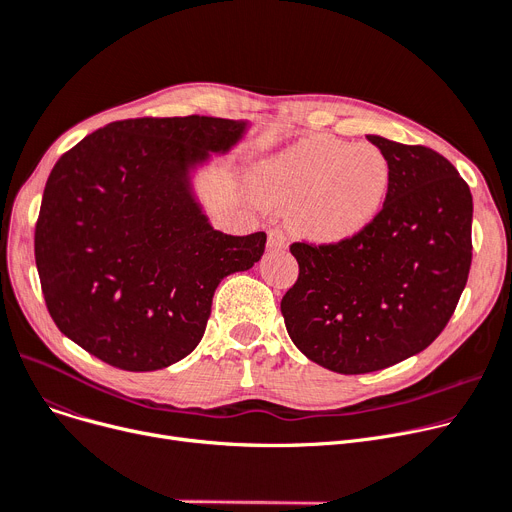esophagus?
<instances>
[{"mask_svg":"<svg viewBox=\"0 0 512 512\" xmlns=\"http://www.w3.org/2000/svg\"><path fill=\"white\" fill-rule=\"evenodd\" d=\"M268 250H283L287 246V233L279 227L268 229V242H266Z\"/></svg>","mask_w":512,"mask_h":512,"instance_id":"1","label":"esophagus"}]
</instances>
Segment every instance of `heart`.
Returning <instances> with one entry per match:
<instances>
[{
    "mask_svg": "<svg viewBox=\"0 0 512 512\" xmlns=\"http://www.w3.org/2000/svg\"><path fill=\"white\" fill-rule=\"evenodd\" d=\"M388 184L390 167L378 146L320 134L262 169L260 196L270 206H293L297 229L316 242H343L374 221Z\"/></svg>",
    "mask_w": 512,
    "mask_h": 512,
    "instance_id": "heart-1",
    "label": "heart"
}]
</instances>
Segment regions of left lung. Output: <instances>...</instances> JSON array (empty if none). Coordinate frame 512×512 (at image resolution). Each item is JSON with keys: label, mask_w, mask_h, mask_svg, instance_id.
I'll use <instances>...</instances> for the list:
<instances>
[{"label": "left lung", "mask_w": 512, "mask_h": 512, "mask_svg": "<svg viewBox=\"0 0 512 512\" xmlns=\"http://www.w3.org/2000/svg\"><path fill=\"white\" fill-rule=\"evenodd\" d=\"M390 184L380 213L335 244L293 242L281 299L287 333L318 366L368 374L424 351L448 324L471 268L473 198L455 165L380 136Z\"/></svg>", "instance_id": "1"}]
</instances>
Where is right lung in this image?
Returning <instances> with one entry per match:
<instances>
[{
	"instance_id": "add662e5",
	"label": "right lung",
	"mask_w": 512,
	"mask_h": 512,
	"mask_svg": "<svg viewBox=\"0 0 512 512\" xmlns=\"http://www.w3.org/2000/svg\"><path fill=\"white\" fill-rule=\"evenodd\" d=\"M244 130L206 115L122 119L59 157L35 260L47 310L68 339L128 372L167 368L196 349L215 289L260 260L266 233L210 227L188 169Z\"/></svg>"
}]
</instances>
